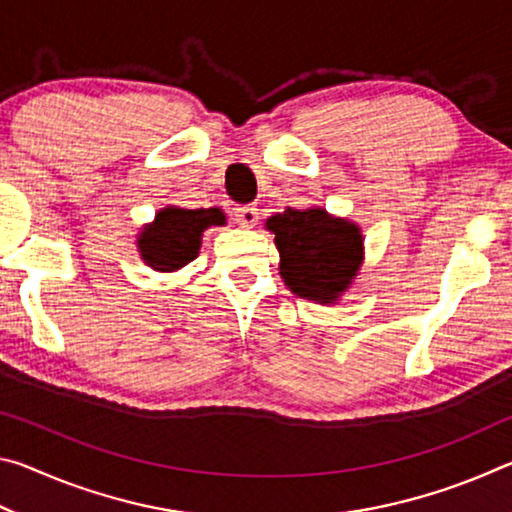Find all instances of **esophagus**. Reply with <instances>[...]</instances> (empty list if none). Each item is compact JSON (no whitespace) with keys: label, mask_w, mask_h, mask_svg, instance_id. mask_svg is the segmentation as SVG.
I'll list each match as a JSON object with an SVG mask.
<instances>
[{"label":"esophagus","mask_w":512,"mask_h":512,"mask_svg":"<svg viewBox=\"0 0 512 512\" xmlns=\"http://www.w3.org/2000/svg\"><path fill=\"white\" fill-rule=\"evenodd\" d=\"M232 219H235V223H239L241 228H255L257 219H259V212H257V207H253V205H241V207H235V210H232Z\"/></svg>","instance_id":"obj_1"}]
</instances>
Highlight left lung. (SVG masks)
I'll use <instances>...</instances> for the list:
<instances>
[{"instance_id": "8db88e82", "label": "left lung", "mask_w": 512, "mask_h": 512, "mask_svg": "<svg viewBox=\"0 0 512 512\" xmlns=\"http://www.w3.org/2000/svg\"><path fill=\"white\" fill-rule=\"evenodd\" d=\"M280 253L287 289L318 305H334L357 280L363 264L361 228L325 207L284 210L266 219Z\"/></svg>"}]
</instances>
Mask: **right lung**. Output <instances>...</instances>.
Listing matches in <instances>:
<instances>
[{"label": "right lung", "instance_id": "add662e5", "mask_svg": "<svg viewBox=\"0 0 512 512\" xmlns=\"http://www.w3.org/2000/svg\"><path fill=\"white\" fill-rule=\"evenodd\" d=\"M212 225H225V214L219 207L207 210H185L167 205L158 210L155 219L140 228L137 250L146 266L158 273H173L198 257L203 232Z\"/></svg>", "mask_w": 512, "mask_h": 512}]
</instances>
